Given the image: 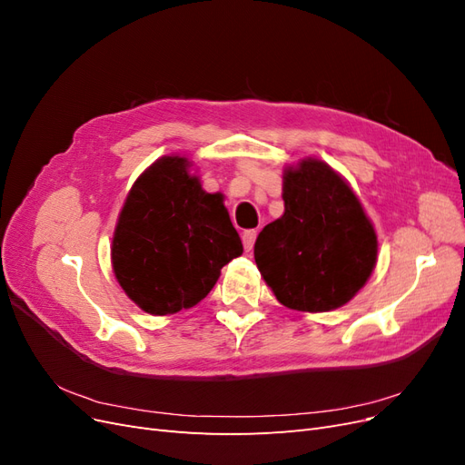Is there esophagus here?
I'll use <instances>...</instances> for the list:
<instances>
[{"instance_id":"esophagus-1","label":"esophagus","mask_w":465,"mask_h":465,"mask_svg":"<svg viewBox=\"0 0 465 465\" xmlns=\"http://www.w3.org/2000/svg\"><path fill=\"white\" fill-rule=\"evenodd\" d=\"M256 234H258V231H254V229H248V231L242 232V244H244V250H246V252H250L252 248H254Z\"/></svg>"}]
</instances>
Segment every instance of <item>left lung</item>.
<instances>
[{"mask_svg":"<svg viewBox=\"0 0 465 465\" xmlns=\"http://www.w3.org/2000/svg\"><path fill=\"white\" fill-rule=\"evenodd\" d=\"M285 213L265 224L256 265L281 304L328 312L355 297L376 263V232L347 182L308 159L283 180Z\"/></svg>","mask_w":465,"mask_h":465,"instance_id":"left-lung-1","label":"left lung"}]
</instances>
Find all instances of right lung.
Wrapping results in <instances>:
<instances>
[{
  "label": "right lung",
  "mask_w": 465,
  "mask_h": 465,
  "mask_svg": "<svg viewBox=\"0 0 465 465\" xmlns=\"http://www.w3.org/2000/svg\"><path fill=\"white\" fill-rule=\"evenodd\" d=\"M241 254L223 195L203 192L184 157H163L137 178L112 241L118 283L157 316L198 304Z\"/></svg>",
  "instance_id": "right-lung-1"
}]
</instances>
